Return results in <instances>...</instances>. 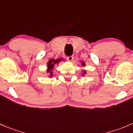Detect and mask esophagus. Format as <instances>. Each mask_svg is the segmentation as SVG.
<instances>
[{
  "label": "esophagus",
  "instance_id": "1",
  "mask_svg": "<svg viewBox=\"0 0 133 133\" xmlns=\"http://www.w3.org/2000/svg\"><path fill=\"white\" fill-rule=\"evenodd\" d=\"M74 59V56H70L67 57V59L69 61H72Z\"/></svg>",
  "mask_w": 133,
  "mask_h": 133
}]
</instances>
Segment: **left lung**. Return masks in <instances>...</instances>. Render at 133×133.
<instances>
[{
  "instance_id": "8db88e82",
  "label": "left lung",
  "mask_w": 133,
  "mask_h": 133,
  "mask_svg": "<svg viewBox=\"0 0 133 133\" xmlns=\"http://www.w3.org/2000/svg\"><path fill=\"white\" fill-rule=\"evenodd\" d=\"M82 66H85V63H84V62H82ZM83 73H84V74H82V75H84V74H86V72H85V70H84V71H83Z\"/></svg>"
}]
</instances>
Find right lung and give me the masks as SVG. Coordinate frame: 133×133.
Here are the masks:
<instances>
[{
	"label": "right lung",
	"instance_id": "right-lung-1",
	"mask_svg": "<svg viewBox=\"0 0 133 133\" xmlns=\"http://www.w3.org/2000/svg\"><path fill=\"white\" fill-rule=\"evenodd\" d=\"M61 61V58H58V59H51L48 61V70H47V72L49 73V77H52V70H53L54 66H55V65L59 63V61Z\"/></svg>",
	"mask_w": 133,
	"mask_h": 133
}]
</instances>
